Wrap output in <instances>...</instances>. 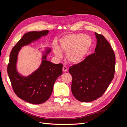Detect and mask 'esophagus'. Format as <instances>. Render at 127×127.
Segmentation results:
<instances>
[{"label": "esophagus", "mask_w": 127, "mask_h": 127, "mask_svg": "<svg viewBox=\"0 0 127 127\" xmlns=\"http://www.w3.org/2000/svg\"><path fill=\"white\" fill-rule=\"evenodd\" d=\"M68 70V68L66 66H64L63 68V70L64 72H66Z\"/></svg>", "instance_id": "esophagus-1"}]
</instances>
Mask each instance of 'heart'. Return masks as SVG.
Listing matches in <instances>:
<instances>
[{
  "mask_svg": "<svg viewBox=\"0 0 127 127\" xmlns=\"http://www.w3.org/2000/svg\"><path fill=\"white\" fill-rule=\"evenodd\" d=\"M90 36L83 34H70L63 36L60 40V47L66 53L67 60L72 64L82 61L92 45ZM56 57H62V52L57 45L53 48Z\"/></svg>",
  "mask_w": 127,
  "mask_h": 127,
  "instance_id": "1",
  "label": "heart"
}]
</instances>
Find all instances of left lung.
Instances as JSON below:
<instances>
[{
  "mask_svg": "<svg viewBox=\"0 0 127 127\" xmlns=\"http://www.w3.org/2000/svg\"><path fill=\"white\" fill-rule=\"evenodd\" d=\"M95 53L69 69L71 75V92L77 100L91 102L104 93L114 77L116 57L104 36L95 33Z\"/></svg>",
  "mask_w": 127,
  "mask_h": 127,
  "instance_id": "8db88e82",
  "label": "left lung"
}]
</instances>
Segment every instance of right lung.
<instances>
[{
	"label": "right lung",
	"instance_id": "right-lung-1",
	"mask_svg": "<svg viewBox=\"0 0 127 127\" xmlns=\"http://www.w3.org/2000/svg\"><path fill=\"white\" fill-rule=\"evenodd\" d=\"M49 32L47 30L25 33L14 46L9 56L7 72L15 93L19 98L33 104L43 103L49 99L56 80L63 74V65L48 61L47 58L51 50L45 48L41 52L42 62L39 67L32 74L25 76L17 69L18 55L23 47L39 41Z\"/></svg>",
	"mask_w": 127,
	"mask_h": 127
}]
</instances>
